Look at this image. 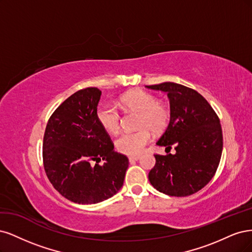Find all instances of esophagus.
<instances>
[{
    "label": "esophagus",
    "mask_w": 252,
    "mask_h": 252,
    "mask_svg": "<svg viewBox=\"0 0 252 252\" xmlns=\"http://www.w3.org/2000/svg\"><path fill=\"white\" fill-rule=\"evenodd\" d=\"M140 158H141L140 156H131V157H128V161L134 162V161H138Z\"/></svg>",
    "instance_id": "esophagus-1"
}]
</instances>
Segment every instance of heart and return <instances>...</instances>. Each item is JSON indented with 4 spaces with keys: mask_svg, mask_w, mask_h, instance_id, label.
Here are the masks:
<instances>
[{
    "mask_svg": "<svg viewBox=\"0 0 252 252\" xmlns=\"http://www.w3.org/2000/svg\"><path fill=\"white\" fill-rule=\"evenodd\" d=\"M120 105L126 111L138 113L136 132L121 134L115 140L116 150L125 155L136 156L141 154L152 140V131L160 132L165 128L169 119V110L164 103L157 100L153 94L142 90H134L120 97ZM96 117L105 132L117 134L120 129V114L111 103H100Z\"/></svg>",
    "mask_w": 252,
    "mask_h": 252,
    "instance_id": "1",
    "label": "heart"
}]
</instances>
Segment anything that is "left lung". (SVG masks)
Masks as SVG:
<instances>
[{
	"mask_svg": "<svg viewBox=\"0 0 252 252\" xmlns=\"http://www.w3.org/2000/svg\"><path fill=\"white\" fill-rule=\"evenodd\" d=\"M167 94L170 118L157 145L176 154L155 155L149 174L151 184L160 192L185 197L199 191L213 179L223 150L222 127L216 112L197 91L175 83L147 86Z\"/></svg>",
	"mask_w": 252,
	"mask_h": 252,
	"instance_id": "obj_1",
	"label": "left lung"
}]
</instances>
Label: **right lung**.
<instances>
[{"label":"right lung","instance_id":"add662e5","mask_svg":"<svg viewBox=\"0 0 252 252\" xmlns=\"http://www.w3.org/2000/svg\"><path fill=\"white\" fill-rule=\"evenodd\" d=\"M101 91L86 88L54 111L44 135L43 159L48 179L63 197L95 204L123 188L128 159L114 151L96 117ZM105 161L102 166L98 163Z\"/></svg>","mask_w":252,"mask_h":252}]
</instances>
